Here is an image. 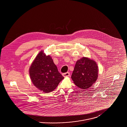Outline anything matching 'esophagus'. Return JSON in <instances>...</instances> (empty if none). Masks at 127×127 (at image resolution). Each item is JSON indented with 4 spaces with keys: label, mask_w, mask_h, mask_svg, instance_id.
Masks as SVG:
<instances>
[{
    "label": "esophagus",
    "mask_w": 127,
    "mask_h": 127,
    "mask_svg": "<svg viewBox=\"0 0 127 127\" xmlns=\"http://www.w3.org/2000/svg\"><path fill=\"white\" fill-rule=\"evenodd\" d=\"M62 75H63V76L64 77H67L70 76V73L69 72L65 73H63Z\"/></svg>",
    "instance_id": "esophagus-1"
}]
</instances>
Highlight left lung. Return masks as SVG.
Returning <instances> with one entry per match:
<instances>
[{
	"instance_id": "1",
	"label": "left lung",
	"mask_w": 127,
	"mask_h": 127,
	"mask_svg": "<svg viewBox=\"0 0 127 127\" xmlns=\"http://www.w3.org/2000/svg\"><path fill=\"white\" fill-rule=\"evenodd\" d=\"M98 70L97 65L95 61L83 57L76 62L71 79L77 87L83 90L87 89L96 81Z\"/></svg>"
}]
</instances>
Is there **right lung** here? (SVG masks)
Wrapping results in <instances>:
<instances>
[{
	"label": "right lung",
	"mask_w": 127,
	"mask_h": 127,
	"mask_svg": "<svg viewBox=\"0 0 127 127\" xmlns=\"http://www.w3.org/2000/svg\"><path fill=\"white\" fill-rule=\"evenodd\" d=\"M29 72L34 85L45 93L53 91L64 79L52 58L41 51L30 66Z\"/></svg>",
	"instance_id": "1"
}]
</instances>
